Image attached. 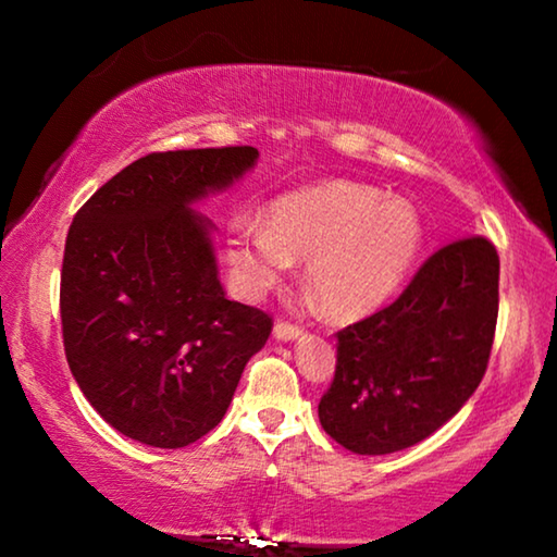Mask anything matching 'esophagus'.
<instances>
[{
	"instance_id": "1",
	"label": "esophagus",
	"mask_w": 557,
	"mask_h": 557,
	"mask_svg": "<svg viewBox=\"0 0 557 557\" xmlns=\"http://www.w3.org/2000/svg\"><path fill=\"white\" fill-rule=\"evenodd\" d=\"M273 334H276V339H296L301 334V326L299 324H292V322H284V319H278L276 326H273Z\"/></svg>"
}]
</instances>
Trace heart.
Returning <instances> with one entry per match:
<instances>
[{
    "instance_id": "obj_1",
    "label": "heart",
    "mask_w": 557,
    "mask_h": 557,
    "mask_svg": "<svg viewBox=\"0 0 557 557\" xmlns=\"http://www.w3.org/2000/svg\"><path fill=\"white\" fill-rule=\"evenodd\" d=\"M413 205L360 182H324L278 197L269 220L235 218L227 263L248 296H261L307 258V286L326 314L355 319L391 299L421 248Z\"/></svg>"
}]
</instances>
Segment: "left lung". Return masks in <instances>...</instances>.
<instances>
[{
	"mask_svg": "<svg viewBox=\"0 0 557 557\" xmlns=\"http://www.w3.org/2000/svg\"><path fill=\"white\" fill-rule=\"evenodd\" d=\"M497 311V248L484 235L438 248L391 307L337 332L322 429L368 456L429 438L482 383Z\"/></svg>",
	"mask_w": 557,
	"mask_h": 557,
	"instance_id": "left-lung-1",
	"label": "left lung"
}]
</instances>
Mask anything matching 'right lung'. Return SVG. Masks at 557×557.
<instances>
[{
  "mask_svg": "<svg viewBox=\"0 0 557 557\" xmlns=\"http://www.w3.org/2000/svg\"><path fill=\"white\" fill-rule=\"evenodd\" d=\"M253 147L154 151L75 212L60 271L63 345L98 416L157 448L223 421L273 319L220 286L210 220L189 205L231 187Z\"/></svg>",
  "mask_w": 557,
  "mask_h": 557,
  "instance_id": "1",
  "label": "right lung"
}]
</instances>
